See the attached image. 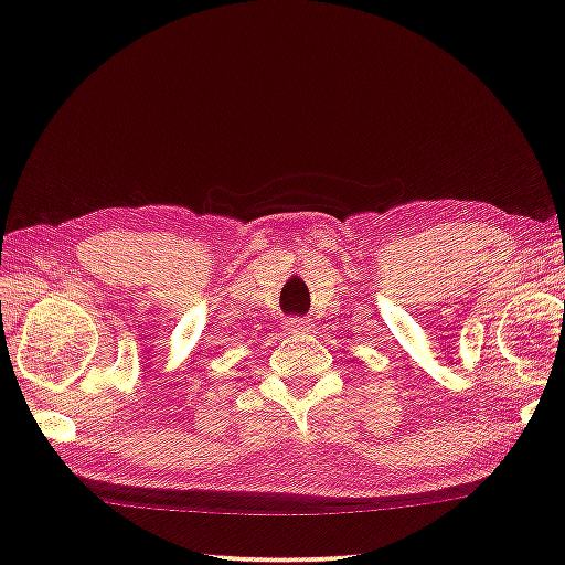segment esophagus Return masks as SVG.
<instances>
[{"label": "esophagus", "mask_w": 565, "mask_h": 565, "mask_svg": "<svg viewBox=\"0 0 565 565\" xmlns=\"http://www.w3.org/2000/svg\"><path fill=\"white\" fill-rule=\"evenodd\" d=\"M309 331V319H286V333L291 337H303Z\"/></svg>", "instance_id": "1"}]
</instances>
